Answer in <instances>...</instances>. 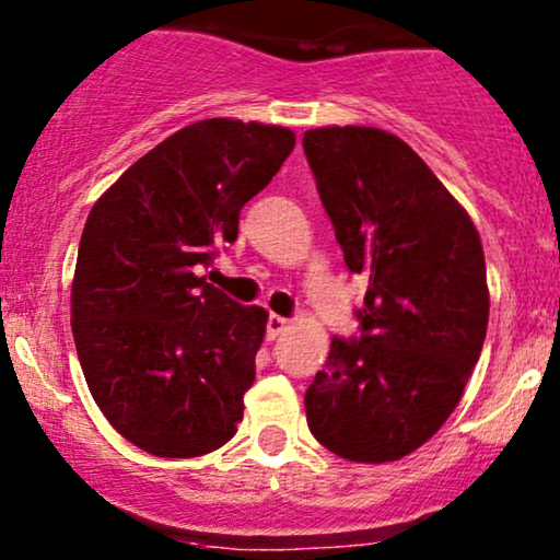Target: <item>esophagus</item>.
<instances>
[{"label":"esophagus","instance_id":"obj_1","mask_svg":"<svg viewBox=\"0 0 560 560\" xmlns=\"http://www.w3.org/2000/svg\"><path fill=\"white\" fill-rule=\"evenodd\" d=\"M266 329H268V337L276 339V337H279L281 331H287V329H289V320H287L284 316H276V313H271V316H268Z\"/></svg>","mask_w":560,"mask_h":560}]
</instances>
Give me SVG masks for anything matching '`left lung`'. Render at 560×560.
I'll list each match as a JSON object with an SVG mask.
<instances>
[{"label": "left lung", "instance_id": "obj_1", "mask_svg": "<svg viewBox=\"0 0 560 560\" xmlns=\"http://www.w3.org/2000/svg\"><path fill=\"white\" fill-rule=\"evenodd\" d=\"M345 262L369 279L361 334L334 337L305 392L307 427L334 455L387 464L447 421L479 361L490 318L471 218L429 165L382 128L302 137Z\"/></svg>", "mask_w": 560, "mask_h": 560}]
</instances>
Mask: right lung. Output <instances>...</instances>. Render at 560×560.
Masks as SVG:
<instances>
[{
    "instance_id": "obj_1",
    "label": "right lung",
    "mask_w": 560,
    "mask_h": 560,
    "mask_svg": "<svg viewBox=\"0 0 560 560\" xmlns=\"http://www.w3.org/2000/svg\"><path fill=\"white\" fill-rule=\"evenodd\" d=\"M292 150L289 128L199 120L139 158L86 218L75 350L105 419L147 453L195 458L236 434L268 313L199 271L236 242L242 208Z\"/></svg>"
}]
</instances>
